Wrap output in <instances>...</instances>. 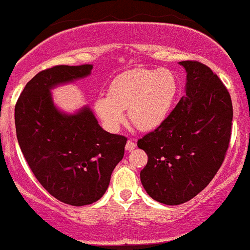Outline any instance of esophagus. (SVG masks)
I'll use <instances>...</instances> for the list:
<instances>
[{
  "mask_svg": "<svg viewBox=\"0 0 250 250\" xmlns=\"http://www.w3.org/2000/svg\"><path fill=\"white\" fill-rule=\"evenodd\" d=\"M135 147H137V145H135L134 141L128 140L127 144H125V150H127V151H133Z\"/></svg>",
  "mask_w": 250,
  "mask_h": 250,
  "instance_id": "34e87169",
  "label": "esophagus"
}]
</instances>
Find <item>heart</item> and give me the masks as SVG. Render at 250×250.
Masks as SVG:
<instances>
[{
	"mask_svg": "<svg viewBox=\"0 0 250 250\" xmlns=\"http://www.w3.org/2000/svg\"><path fill=\"white\" fill-rule=\"evenodd\" d=\"M178 94V82L169 70L134 69L111 82L107 97H98L94 109L107 128L115 129L128 110L140 130H153L166 122Z\"/></svg>",
	"mask_w": 250,
	"mask_h": 250,
	"instance_id": "1",
	"label": "heart"
}]
</instances>
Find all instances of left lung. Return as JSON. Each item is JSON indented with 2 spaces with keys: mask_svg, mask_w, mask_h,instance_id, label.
Instances as JSON below:
<instances>
[{
  "mask_svg": "<svg viewBox=\"0 0 250 250\" xmlns=\"http://www.w3.org/2000/svg\"><path fill=\"white\" fill-rule=\"evenodd\" d=\"M185 95L166 122L138 140L147 153L140 180L151 198L178 206L201 192L224 162L231 138L232 102L219 77L198 62H180Z\"/></svg>",
  "mask_w": 250,
  "mask_h": 250,
  "instance_id": "8db88e82",
  "label": "left lung"
}]
</instances>
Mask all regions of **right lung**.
Here are the masks:
<instances>
[{"label": "right lung", "instance_id": "right-lung-1", "mask_svg": "<svg viewBox=\"0 0 250 250\" xmlns=\"http://www.w3.org/2000/svg\"><path fill=\"white\" fill-rule=\"evenodd\" d=\"M92 69L58 65L39 72L14 111L18 143L32 173L53 197L75 207L103 197L127 143L103 129L88 105L70 113L54 104V88L89 76Z\"/></svg>", "mask_w": 250, "mask_h": 250}]
</instances>
